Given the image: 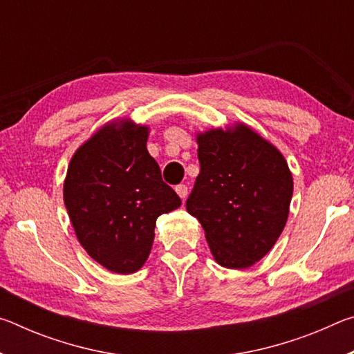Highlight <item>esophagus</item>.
I'll use <instances>...</instances> for the list:
<instances>
[{
    "label": "esophagus",
    "mask_w": 354,
    "mask_h": 354,
    "mask_svg": "<svg viewBox=\"0 0 354 354\" xmlns=\"http://www.w3.org/2000/svg\"><path fill=\"white\" fill-rule=\"evenodd\" d=\"M175 190H176V194L181 196V200H185V196H187V194H189V189H187V185H185V184L176 185Z\"/></svg>",
    "instance_id": "obj_1"
}]
</instances>
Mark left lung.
<instances>
[{
  "instance_id": "obj_1",
  "label": "left lung",
  "mask_w": 354,
  "mask_h": 354,
  "mask_svg": "<svg viewBox=\"0 0 354 354\" xmlns=\"http://www.w3.org/2000/svg\"><path fill=\"white\" fill-rule=\"evenodd\" d=\"M200 175L185 201L226 268L261 261L283 232L293 192L284 156L245 124L196 136Z\"/></svg>"
}]
</instances>
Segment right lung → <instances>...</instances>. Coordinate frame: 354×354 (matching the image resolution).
Segmentation results:
<instances>
[{"label":"right lung","instance_id":"1","mask_svg":"<svg viewBox=\"0 0 354 354\" xmlns=\"http://www.w3.org/2000/svg\"><path fill=\"white\" fill-rule=\"evenodd\" d=\"M148 128L107 123L77 148L64 183L76 237L92 259L120 274L145 263L159 215L181 206L147 149Z\"/></svg>","mask_w":354,"mask_h":354}]
</instances>
